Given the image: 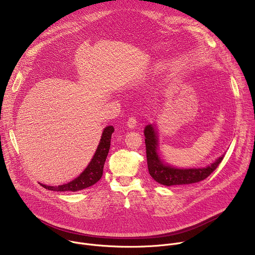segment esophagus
Masks as SVG:
<instances>
[{
  "mask_svg": "<svg viewBox=\"0 0 255 255\" xmlns=\"http://www.w3.org/2000/svg\"><path fill=\"white\" fill-rule=\"evenodd\" d=\"M136 123H137L136 118L134 116H131V117H129V119L127 121V126L129 128H134L136 126Z\"/></svg>",
  "mask_w": 255,
  "mask_h": 255,
  "instance_id": "esophagus-1",
  "label": "esophagus"
}]
</instances>
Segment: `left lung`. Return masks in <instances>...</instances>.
<instances>
[{
  "label": "left lung",
  "mask_w": 255,
  "mask_h": 255,
  "mask_svg": "<svg viewBox=\"0 0 255 255\" xmlns=\"http://www.w3.org/2000/svg\"><path fill=\"white\" fill-rule=\"evenodd\" d=\"M145 146H146V158L149 174L154 180L164 186L190 185L198 183L207 178L221 163L224 155L220 156L215 162L205 168L178 169L168 165H164L157 154V138L152 125H148L144 129Z\"/></svg>",
  "instance_id": "8db88e82"
}]
</instances>
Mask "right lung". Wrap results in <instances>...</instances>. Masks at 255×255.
Returning a JSON list of instances; mask_svg holds the SVG:
<instances>
[{"label": "right lung", "mask_w": 255, "mask_h": 255, "mask_svg": "<svg viewBox=\"0 0 255 255\" xmlns=\"http://www.w3.org/2000/svg\"><path fill=\"white\" fill-rule=\"evenodd\" d=\"M113 132H114L113 126H108L104 129L101 141L99 143V146L96 150V153L92 161L87 166V168L80 174L79 177L70 181L68 184L61 185L58 187H49L45 185H41V186L46 190L55 191V192H69V191L77 192L95 185L103 175L104 164H105L109 149H110L111 136Z\"/></svg>", "instance_id": "add662e5"}]
</instances>
